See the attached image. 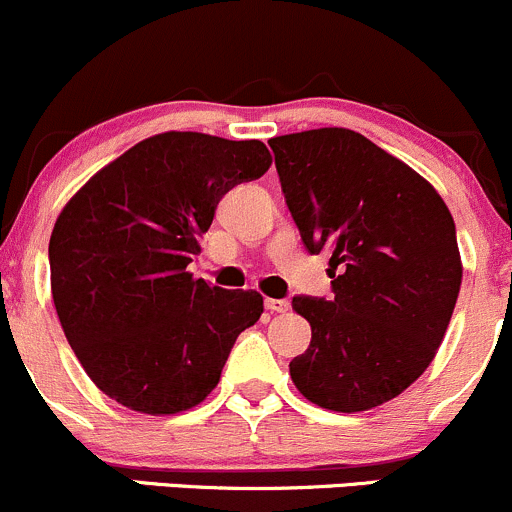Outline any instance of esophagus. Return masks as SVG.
Returning a JSON list of instances; mask_svg holds the SVG:
<instances>
[{"mask_svg":"<svg viewBox=\"0 0 512 512\" xmlns=\"http://www.w3.org/2000/svg\"><path fill=\"white\" fill-rule=\"evenodd\" d=\"M266 308L271 310V313H288V310H291V303L281 298H266Z\"/></svg>","mask_w":512,"mask_h":512,"instance_id":"obj_1","label":"esophagus"}]
</instances>
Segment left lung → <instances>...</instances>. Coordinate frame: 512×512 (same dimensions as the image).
<instances>
[{"label":"left lung","mask_w":512,"mask_h":512,"mask_svg":"<svg viewBox=\"0 0 512 512\" xmlns=\"http://www.w3.org/2000/svg\"><path fill=\"white\" fill-rule=\"evenodd\" d=\"M310 254L330 256L333 298L295 295L313 337L291 377L308 402L367 412L434 360L461 288L456 226L419 172L347 128L268 140Z\"/></svg>","instance_id":"1"}]
</instances>
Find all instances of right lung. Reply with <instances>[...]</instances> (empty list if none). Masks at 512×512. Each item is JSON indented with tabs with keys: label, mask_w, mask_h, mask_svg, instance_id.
Returning a JSON list of instances; mask_svg holds the SVG:
<instances>
[{
	"label": "right lung",
	"mask_w": 512,
	"mask_h": 512,
	"mask_svg": "<svg viewBox=\"0 0 512 512\" xmlns=\"http://www.w3.org/2000/svg\"><path fill=\"white\" fill-rule=\"evenodd\" d=\"M271 167L261 140L160 133L96 172L49 241L51 293L68 345L103 394L133 412L197 407L236 337L263 313L187 266L231 187Z\"/></svg>",
	"instance_id": "obj_1"
}]
</instances>
